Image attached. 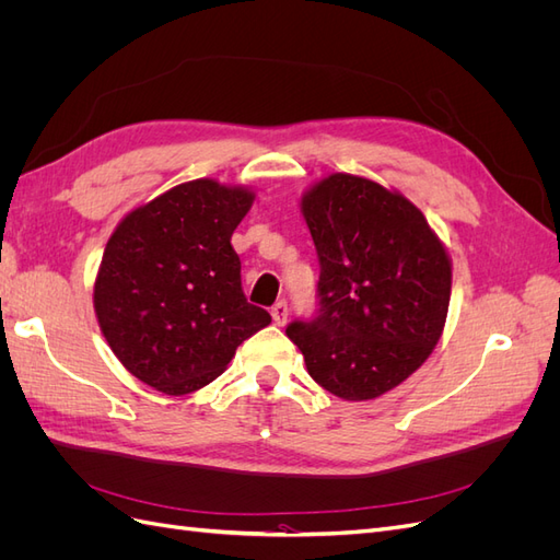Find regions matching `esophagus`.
I'll return each instance as SVG.
<instances>
[{
	"label": "esophagus",
	"mask_w": 560,
	"mask_h": 560,
	"mask_svg": "<svg viewBox=\"0 0 560 560\" xmlns=\"http://www.w3.org/2000/svg\"><path fill=\"white\" fill-rule=\"evenodd\" d=\"M270 315H273V322L278 327H282L284 322H287V315H290V308H287V301L282 299V301H278L273 308H270Z\"/></svg>",
	"instance_id": "esophagus-1"
}]
</instances>
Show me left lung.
<instances>
[{"label": "left lung", "instance_id": "8db88e82", "mask_svg": "<svg viewBox=\"0 0 560 560\" xmlns=\"http://www.w3.org/2000/svg\"><path fill=\"white\" fill-rule=\"evenodd\" d=\"M319 259L317 311L294 319L317 385L348 401L385 395L430 358L451 301V259L397 191L334 173L301 198Z\"/></svg>", "mask_w": 560, "mask_h": 560}]
</instances>
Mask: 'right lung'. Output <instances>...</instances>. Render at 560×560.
Wrapping results in <instances>:
<instances>
[{"instance_id":"right-lung-1","label":"right lung","mask_w":560,"mask_h":560,"mask_svg":"<svg viewBox=\"0 0 560 560\" xmlns=\"http://www.w3.org/2000/svg\"><path fill=\"white\" fill-rule=\"evenodd\" d=\"M252 200L243 186L194 179L132 210L112 233L95 315L118 362L159 393L212 383L270 322L247 303L231 245Z\"/></svg>"}]
</instances>
